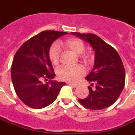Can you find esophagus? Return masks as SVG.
I'll return each instance as SVG.
<instances>
[{
    "instance_id": "obj_1",
    "label": "esophagus",
    "mask_w": 135,
    "mask_h": 135,
    "mask_svg": "<svg viewBox=\"0 0 135 135\" xmlns=\"http://www.w3.org/2000/svg\"><path fill=\"white\" fill-rule=\"evenodd\" d=\"M68 85H70V86H71L72 87H73V88H75V87H77L78 86V85H76V84H71V83H68Z\"/></svg>"
}]
</instances>
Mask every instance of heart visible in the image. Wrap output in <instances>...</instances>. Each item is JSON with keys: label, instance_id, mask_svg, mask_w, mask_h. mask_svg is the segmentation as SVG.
Instances as JSON below:
<instances>
[{"label": "heart", "instance_id": "obj_1", "mask_svg": "<svg viewBox=\"0 0 135 135\" xmlns=\"http://www.w3.org/2000/svg\"><path fill=\"white\" fill-rule=\"evenodd\" d=\"M62 46L69 49L77 55H80L85 50V44L76 38H71L64 42L55 44L50 47L49 56L50 62L53 65H57L60 61V47ZM81 61L86 64L89 61V57L87 54H84L81 57ZM85 71L80 66H63L57 71V75L60 80L70 83H75L84 75Z\"/></svg>", "mask_w": 135, "mask_h": 135}]
</instances>
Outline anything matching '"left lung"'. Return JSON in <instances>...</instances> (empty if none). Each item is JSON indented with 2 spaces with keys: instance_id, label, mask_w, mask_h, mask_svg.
I'll return each instance as SVG.
<instances>
[{
  "instance_id": "left-lung-1",
  "label": "left lung",
  "mask_w": 135,
  "mask_h": 135,
  "mask_svg": "<svg viewBox=\"0 0 135 135\" xmlns=\"http://www.w3.org/2000/svg\"><path fill=\"white\" fill-rule=\"evenodd\" d=\"M71 34L89 43L95 52L94 68L85 79L91 86L95 83L96 86L93 89L89 86V96L78 100L84 107L92 110L109 107L117 100L125 85L124 66L119 53L96 35Z\"/></svg>"
}]
</instances>
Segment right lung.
I'll return each mask as SVG.
<instances>
[{
    "label": "right lung",
    "instance_id": "add662e5",
    "mask_svg": "<svg viewBox=\"0 0 135 135\" xmlns=\"http://www.w3.org/2000/svg\"><path fill=\"white\" fill-rule=\"evenodd\" d=\"M66 32L46 30L34 36L18 49L13 59L11 77L14 90L24 104L41 109L53 103L65 83L53 80L55 75L49 52L53 41ZM43 79L51 83L43 84Z\"/></svg>",
    "mask_w": 135,
    "mask_h": 135
}]
</instances>
